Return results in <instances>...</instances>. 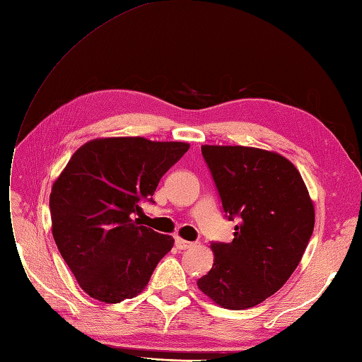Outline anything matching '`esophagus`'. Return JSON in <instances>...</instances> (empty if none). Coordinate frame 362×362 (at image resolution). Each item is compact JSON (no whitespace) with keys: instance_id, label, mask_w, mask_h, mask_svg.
Listing matches in <instances>:
<instances>
[{"instance_id":"obj_1","label":"esophagus","mask_w":362,"mask_h":362,"mask_svg":"<svg viewBox=\"0 0 362 362\" xmlns=\"http://www.w3.org/2000/svg\"><path fill=\"white\" fill-rule=\"evenodd\" d=\"M176 247H177L179 250H188V248L194 247V243H192V242H188V240H185V239H182V238H176Z\"/></svg>"}]
</instances>
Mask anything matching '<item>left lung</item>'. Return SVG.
I'll return each mask as SVG.
<instances>
[{
    "label": "left lung",
    "mask_w": 362,
    "mask_h": 362,
    "mask_svg": "<svg viewBox=\"0 0 362 362\" xmlns=\"http://www.w3.org/2000/svg\"><path fill=\"white\" fill-rule=\"evenodd\" d=\"M224 212L239 218L230 243H212L214 264L197 281L215 304L255 307L295 272L314 230V204L300 173L276 151L202 146Z\"/></svg>",
    "instance_id": "8db88e82"
}]
</instances>
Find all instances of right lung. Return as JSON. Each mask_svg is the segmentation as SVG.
Here are the masks:
<instances>
[{
	"mask_svg": "<svg viewBox=\"0 0 362 362\" xmlns=\"http://www.w3.org/2000/svg\"><path fill=\"white\" fill-rule=\"evenodd\" d=\"M180 141L96 138L81 146L52 185V236L79 287L107 304L135 298L173 248L168 235L132 215L188 151Z\"/></svg>",
	"mask_w": 362,
	"mask_h": 362,
	"instance_id": "right-lung-1",
	"label": "right lung"
}]
</instances>
